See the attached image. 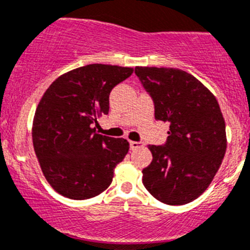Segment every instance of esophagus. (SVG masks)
<instances>
[{
    "mask_svg": "<svg viewBox=\"0 0 250 250\" xmlns=\"http://www.w3.org/2000/svg\"><path fill=\"white\" fill-rule=\"evenodd\" d=\"M129 146H130V149L132 150H136V149H138V148L142 147V145L139 143V142H134V141H130Z\"/></svg>",
    "mask_w": 250,
    "mask_h": 250,
    "instance_id": "obj_1",
    "label": "esophagus"
}]
</instances>
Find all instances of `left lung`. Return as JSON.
Listing matches in <instances>:
<instances>
[{"label": "left lung", "instance_id": "left-lung-1", "mask_svg": "<svg viewBox=\"0 0 250 250\" xmlns=\"http://www.w3.org/2000/svg\"><path fill=\"white\" fill-rule=\"evenodd\" d=\"M134 72L152 96L156 120L170 123L167 143L148 147L153 159L142 170L143 184L164 204L193 202L212 183L227 150L217 98L182 69L136 67Z\"/></svg>", "mask_w": 250, "mask_h": 250}]
</instances>
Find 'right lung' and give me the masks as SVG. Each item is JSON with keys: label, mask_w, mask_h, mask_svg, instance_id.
I'll use <instances>...</instances> for the list:
<instances>
[{"label": "right lung", "mask_w": 250, "mask_h": 250, "mask_svg": "<svg viewBox=\"0 0 250 250\" xmlns=\"http://www.w3.org/2000/svg\"><path fill=\"white\" fill-rule=\"evenodd\" d=\"M132 73L130 67L87 64L60 76L42 96L33 148L44 178L61 195L82 201L111 186L129 143L98 134L92 125L108 114L109 93Z\"/></svg>", "instance_id": "1"}]
</instances>
